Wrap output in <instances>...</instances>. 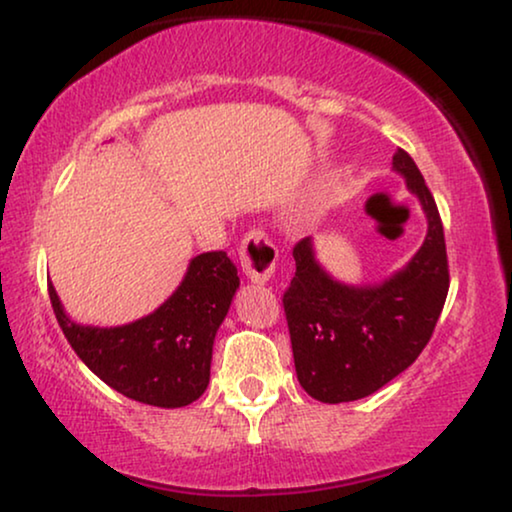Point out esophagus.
I'll return each instance as SVG.
<instances>
[{
	"label": "esophagus",
	"mask_w": 512,
	"mask_h": 512,
	"mask_svg": "<svg viewBox=\"0 0 512 512\" xmlns=\"http://www.w3.org/2000/svg\"><path fill=\"white\" fill-rule=\"evenodd\" d=\"M240 263L244 275H247L254 284L270 282L277 263V247L270 242V237L265 235V230H249L240 247Z\"/></svg>",
	"instance_id": "34e87169"
}]
</instances>
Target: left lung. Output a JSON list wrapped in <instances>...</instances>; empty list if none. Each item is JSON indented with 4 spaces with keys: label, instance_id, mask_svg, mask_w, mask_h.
<instances>
[{
    "label": "left lung",
    "instance_id": "obj_1",
    "mask_svg": "<svg viewBox=\"0 0 512 512\" xmlns=\"http://www.w3.org/2000/svg\"><path fill=\"white\" fill-rule=\"evenodd\" d=\"M394 170L429 219V233L408 268L380 286L354 289L319 268L310 237L293 247L296 275L282 305L298 382L321 403L356 401L401 375L422 354L443 312L450 265L436 200L403 149L394 153Z\"/></svg>",
    "mask_w": 512,
    "mask_h": 512
}]
</instances>
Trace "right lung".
<instances>
[{
	"mask_svg": "<svg viewBox=\"0 0 512 512\" xmlns=\"http://www.w3.org/2000/svg\"><path fill=\"white\" fill-rule=\"evenodd\" d=\"M240 277L226 251L195 256L184 282L149 317L128 326H79L48 284L55 319L76 356L118 394L156 408H184L209 384L214 335Z\"/></svg>",
	"mask_w": 512,
	"mask_h": 512,
	"instance_id": "add662e5",
	"label": "right lung"
}]
</instances>
